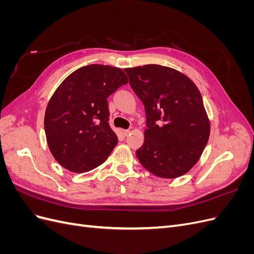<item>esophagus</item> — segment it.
Returning <instances> with one entry per match:
<instances>
[{"mask_svg":"<svg viewBox=\"0 0 254 254\" xmlns=\"http://www.w3.org/2000/svg\"><path fill=\"white\" fill-rule=\"evenodd\" d=\"M123 135L124 136H127L128 134H129V132H130V130H128V129H125V130H123Z\"/></svg>","mask_w":254,"mask_h":254,"instance_id":"1","label":"esophagus"}]
</instances>
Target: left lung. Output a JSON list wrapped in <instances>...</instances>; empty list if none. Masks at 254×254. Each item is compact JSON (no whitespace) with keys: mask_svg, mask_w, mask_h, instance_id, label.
Wrapping results in <instances>:
<instances>
[{"mask_svg":"<svg viewBox=\"0 0 254 254\" xmlns=\"http://www.w3.org/2000/svg\"><path fill=\"white\" fill-rule=\"evenodd\" d=\"M145 107V140L135 151L146 170L161 178L188 173L209 141L210 122L195 83L174 68L146 64L125 68Z\"/></svg>","mask_w":254,"mask_h":254,"instance_id":"obj_1","label":"left lung"}]
</instances>
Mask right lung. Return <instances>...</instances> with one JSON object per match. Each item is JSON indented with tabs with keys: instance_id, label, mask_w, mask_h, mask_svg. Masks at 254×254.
<instances>
[{
	"instance_id": "obj_1",
	"label": "right lung",
	"mask_w": 254,
	"mask_h": 254,
	"mask_svg": "<svg viewBox=\"0 0 254 254\" xmlns=\"http://www.w3.org/2000/svg\"><path fill=\"white\" fill-rule=\"evenodd\" d=\"M127 82L119 67L89 64L60 84L44 118L49 147L60 165L86 173L109 157L119 140L109 124L107 98Z\"/></svg>"
}]
</instances>
